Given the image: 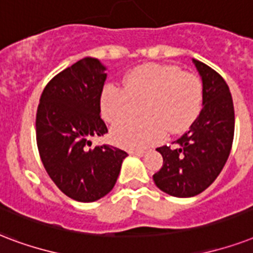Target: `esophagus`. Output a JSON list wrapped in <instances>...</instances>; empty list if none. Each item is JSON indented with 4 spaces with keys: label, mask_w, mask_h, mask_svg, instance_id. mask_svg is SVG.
<instances>
[{
    "label": "esophagus",
    "mask_w": 253,
    "mask_h": 253,
    "mask_svg": "<svg viewBox=\"0 0 253 253\" xmlns=\"http://www.w3.org/2000/svg\"><path fill=\"white\" fill-rule=\"evenodd\" d=\"M131 155H135V157H144L147 152L146 151H140V150H136V151H130Z\"/></svg>",
    "instance_id": "1"
}]
</instances>
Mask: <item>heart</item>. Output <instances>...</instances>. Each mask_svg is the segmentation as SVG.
Masks as SVG:
<instances>
[{"mask_svg":"<svg viewBox=\"0 0 253 253\" xmlns=\"http://www.w3.org/2000/svg\"><path fill=\"white\" fill-rule=\"evenodd\" d=\"M203 86L194 74L179 66L144 63L125 78V88L109 84L103 88L101 109L103 118L119 125L135 118L143 107L144 121L123 123L113 130V140L127 150H143L190 128L199 117Z\"/></svg>","mask_w":253,"mask_h":253,"instance_id":"b5f03b06","label":"heart"}]
</instances>
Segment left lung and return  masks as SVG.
Returning a JSON list of instances; mask_svg holds the SVG:
<instances>
[{
	"instance_id": "left-lung-1",
	"label": "left lung",
	"mask_w": 253,
	"mask_h": 253,
	"mask_svg": "<svg viewBox=\"0 0 253 253\" xmlns=\"http://www.w3.org/2000/svg\"><path fill=\"white\" fill-rule=\"evenodd\" d=\"M192 62L202 77L203 109L172 147L157 148L163 166L152 176L159 190L176 198L195 196L211 186L234 142L235 111L228 84L206 63Z\"/></svg>"
}]
</instances>
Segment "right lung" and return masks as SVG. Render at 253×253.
Returning a JSON list of instances; mask_svg holds the SVG:
<instances>
[{
  "instance_id": "obj_1",
  "label": "right lung",
  "mask_w": 253,
  "mask_h": 253,
  "mask_svg": "<svg viewBox=\"0 0 253 253\" xmlns=\"http://www.w3.org/2000/svg\"><path fill=\"white\" fill-rule=\"evenodd\" d=\"M96 58H84L46 84L37 110V146L46 172L71 199L90 203L113 190L127 152L113 146L91 147L107 127L101 95L107 78Z\"/></svg>"
}]
</instances>
